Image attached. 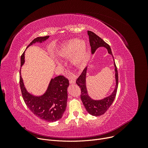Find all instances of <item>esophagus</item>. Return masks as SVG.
Listing matches in <instances>:
<instances>
[{
  "instance_id": "obj_1",
  "label": "esophagus",
  "mask_w": 148,
  "mask_h": 148,
  "mask_svg": "<svg viewBox=\"0 0 148 148\" xmlns=\"http://www.w3.org/2000/svg\"><path fill=\"white\" fill-rule=\"evenodd\" d=\"M69 83H70V84H75V78H74V77H72V78L70 79V80H69Z\"/></svg>"
}]
</instances>
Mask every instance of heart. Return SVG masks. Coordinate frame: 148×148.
<instances>
[{
	"label": "heart",
	"mask_w": 148,
	"mask_h": 148,
	"mask_svg": "<svg viewBox=\"0 0 148 148\" xmlns=\"http://www.w3.org/2000/svg\"><path fill=\"white\" fill-rule=\"evenodd\" d=\"M59 58L70 57L71 64L77 67H83L89 59V54L86 41L80 39H73L60 44L55 50Z\"/></svg>",
	"instance_id": "obj_1"
}]
</instances>
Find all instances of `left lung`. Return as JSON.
Instances as JSON below:
<instances>
[{
  "label": "left lung",
  "instance_id": "left-lung-1",
  "mask_svg": "<svg viewBox=\"0 0 148 148\" xmlns=\"http://www.w3.org/2000/svg\"><path fill=\"white\" fill-rule=\"evenodd\" d=\"M88 34L89 38L92 54H94L98 48L104 47L107 50L108 53L112 56L114 61L116 86L113 91L109 96L106 97L101 99H94L89 95L86 80L88 66L84 69L81 75L76 80L77 84L81 88V99L87 112L92 116H99L104 114L114 101L118 86V74L110 46L104 42L101 38L91 31L88 30Z\"/></svg>",
  "mask_w": 148,
  "mask_h": 148
}]
</instances>
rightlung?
Returning <instances> with one entry per match:
<instances>
[{
  "mask_svg": "<svg viewBox=\"0 0 148 148\" xmlns=\"http://www.w3.org/2000/svg\"><path fill=\"white\" fill-rule=\"evenodd\" d=\"M50 36L35 38L27 47L35 43H42ZM25 53L21 56V67L25 64ZM20 84L23 98L30 110L39 118L49 122L59 120L63 116L66 107L69 81L63 75L51 79L44 94L35 96L26 90L20 72Z\"/></svg>",
  "mask_w": 148,
  "mask_h": 148,
  "instance_id": "obj_1",
  "label": "right lung"
}]
</instances>
